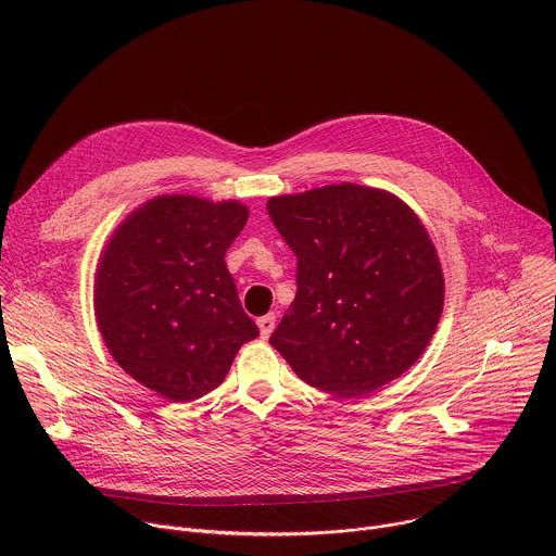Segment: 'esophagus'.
Returning a JSON list of instances; mask_svg holds the SVG:
<instances>
[{
  "label": "esophagus",
  "instance_id": "1",
  "mask_svg": "<svg viewBox=\"0 0 556 556\" xmlns=\"http://www.w3.org/2000/svg\"><path fill=\"white\" fill-rule=\"evenodd\" d=\"M257 326H260L262 339H268L273 334V330H275V314L262 316V319H257Z\"/></svg>",
  "mask_w": 556,
  "mask_h": 556
}]
</instances>
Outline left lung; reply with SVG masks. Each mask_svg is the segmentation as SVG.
Here are the masks:
<instances>
[{
    "mask_svg": "<svg viewBox=\"0 0 556 556\" xmlns=\"http://www.w3.org/2000/svg\"><path fill=\"white\" fill-rule=\"evenodd\" d=\"M296 255V294L270 345L307 384L354 399L405 374L429 345L444 279L429 235L395 195L332 185L268 200Z\"/></svg>",
    "mask_w": 556,
    "mask_h": 556,
    "instance_id": "left-lung-1",
    "label": "left lung"
}]
</instances>
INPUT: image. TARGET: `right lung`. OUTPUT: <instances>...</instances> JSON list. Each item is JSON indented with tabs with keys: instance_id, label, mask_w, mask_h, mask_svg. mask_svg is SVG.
<instances>
[{
	"instance_id": "1",
	"label": "right lung",
	"mask_w": 556,
	"mask_h": 556,
	"mask_svg": "<svg viewBox=\"0 0 556 556\" xmlns=\"http://www.w3.org/2000/svg\"><path fill=\"white\" fill-rule=\"evenodd\" d=\"M240 202L163 195L114 232L97 273V319L116 363L174 403L213 391L260 328L224 255L242 232Z\"/></svg>"
}]
</instances>
